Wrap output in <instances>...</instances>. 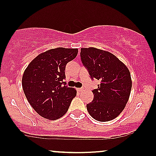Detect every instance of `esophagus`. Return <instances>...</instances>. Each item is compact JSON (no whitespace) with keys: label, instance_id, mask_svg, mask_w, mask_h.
<instances>
[{"label":"esophagus","instance_id":"esophagus-1","mask_svg":"<svg viewBox=\"0 0 156 156\" xmlns=\"http://www.w3.org/2000/svg\"><path fill=\"white\" fill-rule=\"evenodd\" d=\"M76 90H77V91H82L83 90V88H76Z\"/></svg>","mask_w":156,"mask_h":156}]
</instances>
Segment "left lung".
Here are the masks:
<instances>
[{
	"instance_id": "1",
	"label": "left lung",
	"mask_w": 156,
	"mask_h": 156,
	"mask_svg": "<svg viewBox=\"0 0 156 156\" xmlns=\"http://www.w3.org/2000/svg\"><path fill=\"white\" fill-rule=\"evenodd\" d=\"M82 62L91 79L100 80L92 91L94 100L87 104L90 115L100 122L109 121L124 109L132 89L128 68L112 53L95 48H81Z\"/></svg>"
}]
</instances>
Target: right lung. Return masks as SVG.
<instances>
[{
	"label": "right lung",
	"mask_w": 156,
	"mask_h": 156,
	"mask_svg": "<svg viewBox=\"0 0 156 156\" xmlns=\"http://www.w3.org/2000/svg\"><path fill=\"white\" fill-rule=\"evenodd\" d=\"M76 48H57L38 55L22 76L24 94L33 109L48 120H57L68 110L76 90L63 82L67 63L76 58Z\"/></svg>",
	"instance_id": "obj_1"
}]
</instances>
